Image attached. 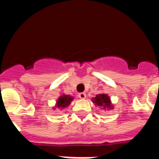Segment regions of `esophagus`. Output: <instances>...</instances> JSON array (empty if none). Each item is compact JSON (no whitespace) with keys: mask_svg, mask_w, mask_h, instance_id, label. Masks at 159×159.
<instances>
[{"mask_svg":"<svg viewBox=\"0 0 159 159\" xmlns=\"http://www.w3.org/2000/svg\"><path fill=\"white\" fill-rule=\"evenodd\" d=\"M86 97H87V95H86V93H85V92H80L79 94H78V97H79V98H81V99H85V98H86Z\"/></svg>","mask_w":159,"mask_h":159,"instance_id":"34e87169","label":"esophagus"}]
</instances>
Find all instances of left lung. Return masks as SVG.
<instances>
[{"mask_svg": "<svg viewBox=\"0 0 159 159\" xmlns=\"http://www.w3.org/2000/svg\"><path fill=\"white\" fill-rule=\"evenodd\" d=\"M93 103L99 106H103V108H111V99L107 95L100 94L97 95V97L92 99Z\"/></svg>", "mask_w": 159, "mask_h": 159, "instance_id": "1", "label": "left lung"}]
</instances>
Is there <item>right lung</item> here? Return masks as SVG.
Masks as SVG:
<instances>
[{"label": "right lung", "instance_id": "1", "mask_svg": "<svg viewBox=\"0 0 159 159\" xmlns=\"http://www.w3.org/2000/svg\"><path fill=\"white\" fill-rule=\"evenodd\" d=\"M72 99H73L72 97H70L67 95H62L57 101V106L59 108H65L71 103Z\"/></svg>", "mask_w": 159, "mask_h": 159}]
</instances>
